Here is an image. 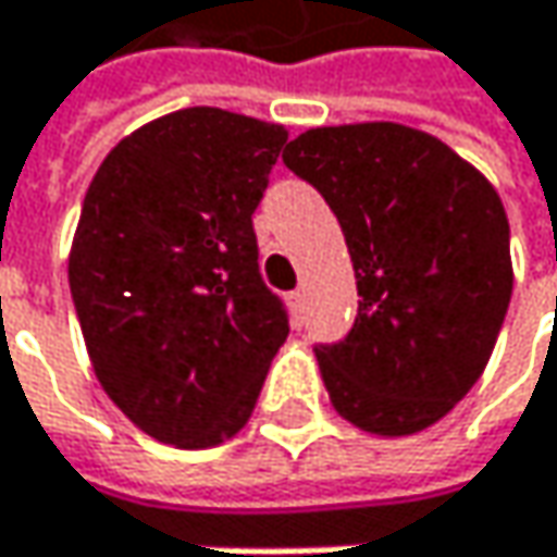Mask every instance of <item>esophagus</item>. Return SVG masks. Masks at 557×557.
I'll use <instances>...</instances> for the list:
<instances>
[{
  "instance_id": "34e87169",
  "label": "esophagus",
  "mask_w": 557,
  "mask_h": 557,
  "mask_svg": "<svg viewBox=\"0 0 557 557\" xmlns=\"http://www.w3.org/2000/svg\"><path fill=\"white\" fill-rule=\"evenodd\" d=\"M302 299H306V289H293V293H289V302H293L296 312L302 309Z\"/></svg>"
}]
</instances>
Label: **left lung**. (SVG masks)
<instances>
[{"mask_svg":"<svg viewBox=\"0 0 557 557\" xmlns=\"http://www.w3.org/2000/svg\"><path fill=\"white\" fill-rule=\"evenodd\" d=\"M283 164L335 212L358 277L351 332L315 345L332 406L374 435L438 422L484 374L512 296L497 189L393 122L312 128Z\"/></svg>","mask_w":557,"mask_h":557,"instance_id":"obj_1","label":"left lung"}]
</instances>
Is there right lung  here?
<instances>
[{
  "label": "right lung",
  "mask_w": 557,
  "mask_h": 557,
  "mask_svg": "<svg viewBox=\"0 0 557 557\" xmlns=\"http://www.w3.org/2000/svg\"><path fill=\"white\" fill-rule=\"evenodd\" d=\"M283 145L280 125L180 109L119 141L86 189L76 319L102 389L158 442L232 438L289 335L251 222Z\"/></svg>",
  "instance_id": "1"
}]
</instances>
